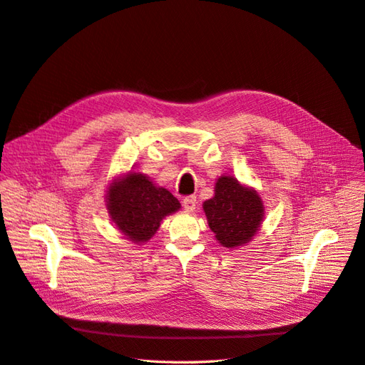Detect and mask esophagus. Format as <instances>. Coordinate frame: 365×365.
I'll use <instances>...</instances> for the list:
<instances>
[{"mask_svg":"<svg viewBox=\"0 0 365 365\" xmlns=\"http://www.w3.org/2000/svg\"><path fill=\"white\" fill-rule=\"evenodd\" d=\"M182 205H184L185 212H193V210L196 208V196H193V195L185 196L182 200Z\"/></svg>","mask_w":365,"mask_h":365,"instance_id":"obj_1","label":"esophagus"}]
</instances>
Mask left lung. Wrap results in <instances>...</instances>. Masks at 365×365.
I'll return each mask as SVG.
<instances>
[{
	"instance_id": "obj_1",
	"label": "left lung",
	"mask_w": 365,
	"mask_h": 365,
	"mask_svg": "<svg viewBox=\"0 0 365 365\" xmlns=\"http://www.w3.org/2000/svg\"><path fill=\"white\" fill-rule=\"evenodd\" d=\"M204 212L210 230L227 248L250 242L263 219V205L256 190L240 185L233 176H220L215 196L204 202Z\"/></svg>"
}]
</instances>
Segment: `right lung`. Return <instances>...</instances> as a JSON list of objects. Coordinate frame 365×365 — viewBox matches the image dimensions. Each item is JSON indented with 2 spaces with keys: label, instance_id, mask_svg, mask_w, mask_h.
<instances>
[{
  "label": "right lung",
  "instance_id": "add662e5",
  "mask_svg": "<svg viewBox=\"0 0 365 365\" xmlns=\"http://www.w3.org/2000/svg\"><path fill=\"white\" fill-rule=\"evenodd\" d=\"M181 204L163 187L153 185L143 173L130 172L108 192V210L118 230L134 244L149 240L168 216Z\"/></svg>",
  "mask_w": 365,
  "mask_h": 365
}]
</instances>
